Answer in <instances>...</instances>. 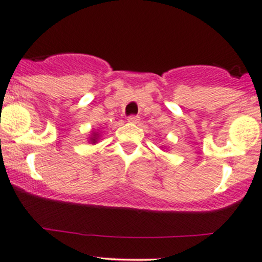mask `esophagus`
<instances>
[{
  "instance_id": "1",
  "label": "esophagus",
  "mask_w": 262,
  "mask_h": 262,
  "mask_svg": "<svg viewBox=\"0 0 262 262\" xmlns=\"http://www.w3.org/2000/svg\"><path fill=\"white\" fill-rule=\"evenodd\" d=\"M140 120V118L138 117V115H130V117L128 118V122L130 124H138Z\"/></svg>"
}]
</instances>
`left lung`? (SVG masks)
I'll list each match as a JSON object with an SVG mask.
<instances>
[{
  "mask_svg": "<svg viewBox=\"0 0 262 262\" xmlns=\"http://www.w3.org/2000/svg\"><path fill=\"white\" fill-rule=\"evenodd\" d=\"M162 148H163V149H166V148H164V145H162Z\"/></svg>",
  "mask_w": 262,
  "mask_h": 262,
  "instance_id": "8db88e82",
  "label": "left lung"
}]
</instances>
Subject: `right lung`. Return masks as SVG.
<instances>
[{"label":"right lung","mask_w":262,"mask_h":262,"mask_svg":"<svg viewBox=\"0 0 262 262\" xmlns=\"http://www.w3.org/2000/svg\"><path fill=\"white\" fill-rule=\"evenodd\" d=\"M100 137H101V133L98 130V129H95V130L90 132V136L89 138H88V142H89L90 144H96V143L99 142V139H100Z\"/></svg>","instance_id":"add662e5"}]
</instances>
